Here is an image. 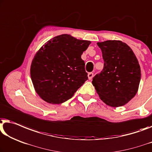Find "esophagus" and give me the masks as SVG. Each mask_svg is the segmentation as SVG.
Here are the masks:
<instances>
[{
    "instance_id": "34e87169",
    "label": "esophagus",
    "mask_w": 152,
    "mask_h": 152,
    "mask_svg": "<svg viewBox=\"0 0 152 152\" xmlns=\"http://www.w3.org/2000/svg\"><path fill=\"white\" fill-rule=\"evenodd\" d=\"M93 75H94V73L92 72H89V73L88 74V79H89L90 80H92V77H93Z\"/></svg>"
}]
</instances>
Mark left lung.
<instances>
[{"label":"left lung","mask_w":152,"mask_h":152,"mask_svg":"<svg viewBox=\"0 0 152 152\" xmlns=\"http://www.w3.org/2000/svg\"><path fill=\"white\" fill-rule=\"evenodd\" d=\"M104 64L92 79V85L101 99L111 107L128 103L138 91L140 68L132 50L119 40L98 42Z\"/></svg>","instance_id":"8db88e82"}]
</instances>
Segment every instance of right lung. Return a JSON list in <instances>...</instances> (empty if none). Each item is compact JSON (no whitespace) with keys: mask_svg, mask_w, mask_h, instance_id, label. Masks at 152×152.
Instances as JSON below:
<instances>
[{"mask_svg":"<svg viewBox=\"0 0 152 152\" xmlns=\"http://www.w3.org/2000/svg\"><path fill=\"white\" fill-rule=\"evenodd\" d=\"M90 44L63 34L50 39L37 52L31 65V77L43 100L53 104L66 102L88 80L81 56Z\"/></svg>","mask_w":152,"mask_h":152,"instance_id":"right-lung-1","label":"right lung"}]
</instances>
